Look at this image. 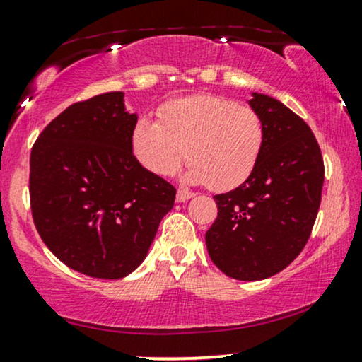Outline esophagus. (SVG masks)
<instances>
[{
  "instance_id": "34e87169",
  "label": "esophagus",
  "mask_w": 362,
  "mask_h": 362,
  "mask_svg": "<svg viewBox=\"0 0 362 362\" xmlns=\"http://www.w3.org/2000/svg\"><path fill=\"white\" fill-rule=\"evenodd\" d=\"M194 192H190V190H185V189H178L177 190V202H187L189 199L194 197Z\"/></svg>"
}]
</instances>
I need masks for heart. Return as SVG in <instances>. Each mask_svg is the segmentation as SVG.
Segmentation results:
<instances>
[{
	"instance_id": "b5f03b06",
	"label": "heart",
	"mask_w": 362,
	"mask_h": 362,
	"mask_svg": "<svg viewBox=\"0 0 362 362\" xmlns=\"http://www.w3.org/2000/svg\"><path fill=\"white\" fill-rule=\"evenodd\" d=\"M158 121L141 117L134 126L133 150L155 175H172L184 162L187 178L212 190L241 185L259 162L267 128L255 107L234 99L202 94L163 104Z\"/></svg>"
}]
</instances>
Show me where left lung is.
I'll return each instance as SVG.
<instances>
[{"instance_id":"left-lung-1","label":"left lung","mask_w":362,"mask_h":362,"mask_svg":"<svg viewBox=\"0 0 362 362\" xmlns=\"http://www.w3.org/2000/svg\"><path fill=\"white\" fill-rule=\"evenodd\" d=\"M267 128L250 177L214 195L217 219L206 233L212 263L234 280L255 281L285 269L305 247L320 207L324 160L310 126L285 104L252 94Z\"/></svg>"}]
</instances>
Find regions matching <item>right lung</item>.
I'll return each instance as SVG.
<instances>
[{"label": "right lung", "instance_id": "add662e5", "mask_svg": "<svg viewBox=\"0 0 362 362\" xmlns=\"http://www.w3.org/2000/svg\"><path fill=\"white\" fill-rule=\"evenodd\" d=\"M123 98L115 90L74 103L30 153V206L42 241L69 268L101 280L139 267L177 194L133 155L138 116Z\"/></svg>", "mask_w": 362, "mask_h": 362}]
</instances>
